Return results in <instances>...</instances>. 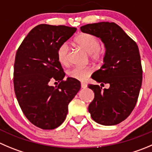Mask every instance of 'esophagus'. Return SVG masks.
Wrapping results in <instances>:
<instances>
[{"mask_svg":"<svg viewBox=\"0 0 152 152\" xmlns=\"http://www.w3.org/2000/svg\"><path fill=\"white\" fill-rule=\"evenodd\" d=\"M87 87V84L85 83H81V88H83V89H86V88Z\"/></svg>","mask_w":152,"mask_h":152,"instance_id":"esophagus-1","label":"esophagus"}]
</instances>
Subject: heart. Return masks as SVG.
<instances>
[{"label": "heart", "instance_id": "heart-1", "mask_svg": "<svg viewBox=\"0 0 152 152\" xmlns=\"http://www.w3.org/2000/svg\"><path fill=\"white\" fill-rule=\"evenodd\" d=\"M75 43L89 53L91 60L93 61H101L104 57V48L100 46V41L93 34L82 33L75 37ZM57 57L62 66H66L69 64V46L67 44L60 45L57 49ZM92 73V69L89 67H75L68 72V76L75 80H85Z\"/></svg>", "mask_w": 152, "mask_h": 152}]
</instances>
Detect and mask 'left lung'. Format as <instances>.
I'll use <instances>...</instances> for the list:
<instances>
[{
  "label": "left lung",
  "mask_w": 152,
  "mask_h": 152,
  "mask_svg": "<svg viewBox=\"0 0 152 152\" xmlns=\"http://www.w3.org/2000/svg\"><path fill=\"white\" fill-rule=\"evenodd\" d=\"M83 33L95 35L104 44V65L92 74L99 85L88 87L95 93L89 105L91 117L97 123L115 125L126 119L138 99L142 80V69L137 43L114 22H99L80 27Z\"/></svg>",
  "instance_id": "8db88e82"
}]
</instances>
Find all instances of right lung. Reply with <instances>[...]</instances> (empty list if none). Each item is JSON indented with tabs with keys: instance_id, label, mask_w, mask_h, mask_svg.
Listing matches in <instances>:
<instances>
[{
	"instance_id": "obj_1",
	"label": "right lung",
	"mask_w": 152,
	"mask_h": 152,
	"mask_svg": "<svg viewBox=\"0 0 152 152\" xmlns=\"http://www.w3.org/2000/svg\"><path fill=\"white\" fill-rule=\"evenodd\" d=\"M77 28L39 24L32 29L18 48L14 64V89L19 106L35 126L52 130L66 118L68 105L80 89L77 80L68 77L57 57L60 45ZM60 82L55 88L50 80Z\"/></svg>"
}]
</instances>
